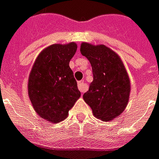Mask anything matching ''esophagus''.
I'll use <instances>...</instances> for the list:
<instances>
[{
    "mask_svg": "<svg viewBox=\"0 0 159 159\" xmlns=\"http://www.w3.org/2000/svg\"><path fill=\"white\" fill-rule=\"evenodd\" d=\"M77 86H78V89L82 93H84L87 90V85L84 84V81H79L77 83Z\"/></svg>",
    "mask_w": 159,
    "mask_h": 159,
    "instance_id": "obj_1",
    "label": "esophagus"
}]
</instances>
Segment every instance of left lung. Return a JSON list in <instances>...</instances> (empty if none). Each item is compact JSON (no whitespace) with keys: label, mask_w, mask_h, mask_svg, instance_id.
<instances>
[{"label":"left lung","mask_w":159,"mask_h":159,"mask_svg":"<svg viewBox=\"0 0 159 159\" xmlns=\"http://www.w3.org/2000/svg\"><path fill=\"white\" fill-rule=\"evenodd\" d=\"M81 54L88 59L93 71V81L84 94V99L93 115L111 122L124 112L130 93V81L120 57L103 44L83 43Z\"/></svg>","instance_id":"obj_1"}]
</instances>
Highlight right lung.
Segmentation results:
<instances>
[{
	"instance_id": "obj_1",
	"label": "right lung",
	"mask_w": 159,
	"mask_h": 159,
	"mask_svg": "<svg viewBox=\"0 0 159 159\" xmlns=\"http://www.w3.org/2000/svg\"><path fill=\"white\" fill-rule=\"evenodd\" d=\"M75 43L52 44L34 61L29 76L28 93L34 111L50 123L67 118L81 93L70 61L76 52Z\"/></svg>"
}]
</instances>
